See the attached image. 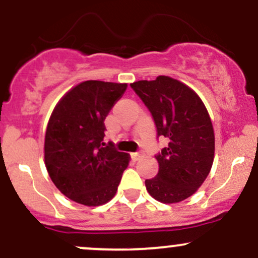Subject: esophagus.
<instances>
[{
  "instance_id": "obj_1",
  "label": "esophagus",
  "mask_w": 258,
  "mask_h": 258,
  "mask_svg": "<svg viewBox=\"0 0 258 258\" xmlns=\"http://www.w3.org/2000/svg\"><path fill=\"white\" fill-rule=\"evenodd\" d=\"M141 153H132L131 154V158H132V160H135V161H137V160L141 158Z\"/></svg>"
}]
</instances>
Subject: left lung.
<instances>
[{"mask_svg":"<svg viewBox=\"0 0 258 258\" xmlns=\"http://www.w3.org/2000/svg\"><path fill=\"white\" fill-rule=\"evenodd\" d=\"M152 114L156 135L168 138L155 155L158 174L146 179L154 199L173 204L193 195L214 162L215 135L205 105L193 90L168 76L131 84Z\"/></svg>","mask_w":258,"mask_h":258,"instance_id":"obj_1","label":"left lung"}]
</instances>
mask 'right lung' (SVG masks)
<instances>
[{
	"instance_id": "right-lung-1",
	"label": "right lung",
	"mask_w": 258,
	"mask_h": 258,
	"mask_svg": "<svg viewBox=\"0 0 258 258\" xmlns=\"http://www.w3.org/2000/svg\"><path fill=\"white\" fill-rule=\"evenodd\" d=\"M126 88V84L85 81L52 112L44 164L55 186L75 203L98 206L116 193L130 156L103 142L104 120Z\"/></svg>"
}]
</instances>
